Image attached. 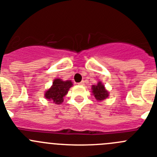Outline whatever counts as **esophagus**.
<instances>
[{
	"label": "esophagus",
	"instance_id": "obj_1",
	"mask_svg": "<svg viewBox=\"0 0 157 157\" xmlns=\"http://www.w3.org/2000/svg\"><path fill=\"white\" fill-rule=\"evenodd\" d=\"M78 84H79V85H84V81H83V80H82V81L80 82Z\"/></svg>",
	"mask_w": 157,
	"mask_h": 157
}]
</instances>
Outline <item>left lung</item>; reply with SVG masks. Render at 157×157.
Instances as JSON below:
<instances>
[{
    "mask_svg": "<svg viewBox=\"0 0 157 157\" xmlns=\"http://www.w3.org/2000/svg\"><path fill=\"white\" fill-rule=\"evenodd\" d=\"M92 93L98 101H103L108 97V91L105 89V86L101 81L97 85L92 86Z\"/></svg>",
    "mask_w": 157,
    "mask_h": 157,
    "instance_id": "obj_1",
    "label": "left lung"
}]
</instances>
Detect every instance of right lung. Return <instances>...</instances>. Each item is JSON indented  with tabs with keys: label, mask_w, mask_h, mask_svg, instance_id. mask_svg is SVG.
<instances>
[{
	"label": "right lung",
	"mask_w": 157,
	"mask_h": 157,
	"mask_svg": "<svg viewBox=\"0 0 157 157\" xmlns=\"http://www.w3.org/2000/svg\"><path fill=\"white\" fill-rule=\"evenodd\" d=\"M73 86L71 80L63 81L61 79H55L52 82V85L45 93V98L51 101L56 105H59L63 101V98L70 87Z\"/></svg>",
	"instance_id": "1"
}]
</instances>
